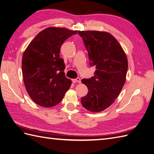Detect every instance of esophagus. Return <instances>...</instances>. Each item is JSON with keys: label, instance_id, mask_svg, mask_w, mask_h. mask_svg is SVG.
<instances>
[{"label": "esophagus", "instance_id": "obj_1", "mask_svg": "<svg viewBox=\"0 0 154 154\" xmlns=\"http://www.w3.org/2000/svg\"><path fill=\"white\" fill-rule=\"evenodd\" d=\"M72 82L74 83H78V84H80V83H81V80H80V78H77L76 79H73Z\"/></svg>", "mask_w": 154, "mask_h": 154}]
</instances>
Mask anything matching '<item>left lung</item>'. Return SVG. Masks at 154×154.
<instances>
[{
    "label": "left lung",
    "mask_w": 154,
    "mask_h": 154,
    "mask_svg": "<svg viewBox=\"0 0 154 154\" xmlns=\"http://www.w3.org/2000/svg\"><path fill=\"white\" fill-rule=\"evenodd\" d=\"M88 52L94 76L82 79L88 93L81 98L82 106L91 112H100L115 102L125 84L128 60L122 47L109 33L78 31Z\"/></svg>",
    "instance_id": "obj_1"
}]
</instances>
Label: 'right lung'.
Masks as SVG:
<instances>
[{"label":"right lung","instance_id":"obj_1","mask_svg":"<svg viewBox=\"0 0 154 154\" xmlns=\"http://www.w3.org/2000/svg\"><path fill=\"white\" fill-rule=\"evenodd\" d=\"M76 33L65 28H47L35 37L24 52V84L29 96L39 106L57 105L70 88L71 80L65 76V65L60 52L64 41Z\"/></svg>","mask_w":154,"mask_h":154}]
</instances>
